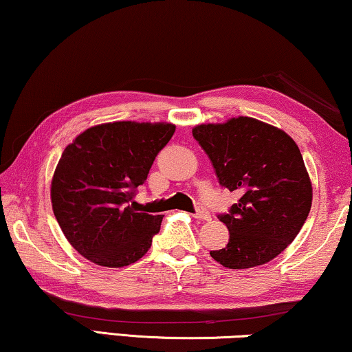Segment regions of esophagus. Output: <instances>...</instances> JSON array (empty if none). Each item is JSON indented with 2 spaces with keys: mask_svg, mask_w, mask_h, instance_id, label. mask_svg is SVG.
I'll use <instances>...</instances> for the list:
<instances>
[{
  "mask_svg": "<svg viewBox=\"0 0 352 352\" xmlns=\"http://www.w3.org/2000/svg\"><path fill=\"white\" fill-rule=\"evenodd\" d=\"M193 217L200 219V221H211V214L208 210H205L203 206H197L195 214H193Z\"/></svg>",
  "mask_w": 352,
  "mask_h": 352,
  "instance_id": "1",
  "label": "esophagus"
}]
</instances>
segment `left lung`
<instances>
[{
  "mask_svg": "<svg viewBox=\"0 0 352 352\" xmlns=\"http://www.w3.org/2000/svg\"><path fill=\"white\" fill-rule=\"evenodd\" d=\"M193 138L210 157L219 184L241 193L219 214L230 232L211 257L227 268H252L279 256L302 230L313 187L298 146L287 133L252 117L203 124Z\"/></svg>",
  "mask_w": 352,
  "mask_h": 352,
  "instance_id": "8db88e82",
  "label": "left lung"
}]
</instances>
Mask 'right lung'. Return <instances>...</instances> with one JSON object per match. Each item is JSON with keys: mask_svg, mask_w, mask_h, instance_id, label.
I'll list each match as a JSON object with an SVG mask.
<instances>
[{"mask_svg": "<svg viewBox=\"0 0 352 352\" xmlns=\"http://www.w3.org/2000/svg\"><path fill=\"white\" fill-rule=\"evenodd\" d=\"M175 130L173 124L113 122L66 146L50 198L60 228L80 256L119 268L149 251L164 216L142 212L133 198Z\"/></svg>", "mask_w": 352, "mask_h": 352, "instance_id": "right-lung-1", "label": "right lung"}]
</instances>
